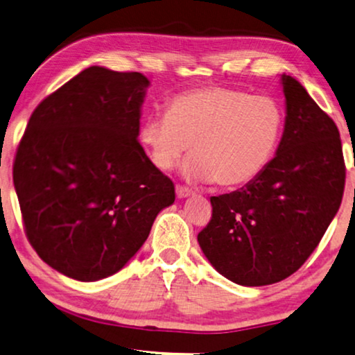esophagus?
Wrapping results in <instances>:
<instances>
[{"mask_svg": "<svg viewBox=\"0 0 355 355\" xmlns=\"http://www.w3.org/2000/svg\"><path fill=\"white\" fill-rule=\"evenodd\" d=\"M176 195L179 196V198H185V196L193 195V190L185 187V185H176Z\"/></svg>", "mask_w": 355, "mask_h": 355, "instance_id": "obj_1", "label": "esophagus"}]
</instances>
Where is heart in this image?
<instances>
[{
	"label": "heart",
	"mask_w": 355,
	"mask_h": 355,
	"mask_svg": "<svg viewBox=\"0 0 355 355\" xmlns=\"http://www.w3.org/2000/svg\"><path fill=\"white\" fill-rule=\"evenodd\" d=\"M284 109L276 98L228 87L179 94L166 114L149 117L141 141L150 160L171 170L190 147L185 174L222 187L250 182L265 171L284 132Z\"/></svg>",
	"instance_id": "b5f03b06"
}]
</instances>
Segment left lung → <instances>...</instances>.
I'll use <instances>...</instances> for the list:
<instances>
[{
	"label": "left lung",
	"mask_w": 355,
	"mask_h": 355,
	"mask_svg": "<svg viewBox=\"0 0 355 355\" xmlns=\"http://www.w3.org/2000/svg\"><path fill=\"white\" fill-rule=\"evenodd\" d=\"M282 89L287 116L276 157L244 187L211 196V220L198 233L212 266L241 286L293 275L319 246L345 193L334 119L291 76L282 74Z\"/></svg>",
	"instance_id": "8db88e82"
}]
</instances>
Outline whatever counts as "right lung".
<instances>
[{
	"label": "right lung",
	"instance_id": "right-lung-1",
	"mask_svg": "<svg viewBox=\"0 0 355 355\" xmlns=\"http://www.w3.org/2000/svg\"><path fill=\"white\" fill-rule=\"evenodd\" d=\"M146 76L90 67L33 111L12 179L36 254L78 281L117 272L174 201L139 144Z\"/></svg>",
	"mask_w": 355,
	"mask_h": 355
}]
</instances>
